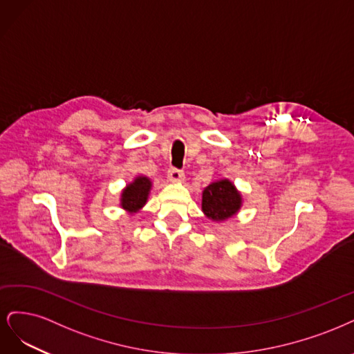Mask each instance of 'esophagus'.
<instances>
[{
  "label": "esophagus",
  "mask_w": 354,
  "mask_h": 354,
  "mask_svg": "<svg viewBox=\"0 0 354 354\" xmlns=\"http://www.w3.org/2000/svg\"><path fill=\"white\" fill-rule=\"evenodd\" d=\"M167 179L170 182H174V184H179V182H182V180L185 179V176H184V172H182V170H179V169H170L169 172H167Z\"/></svg>",
  "instance_id": "34e87169"
}]
</instances>
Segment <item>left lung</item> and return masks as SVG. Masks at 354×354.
<instances>
[{
	"mask_svg": "<svg viewBox=\"0 0 354 354\" xmlns=\"http://www.w3.org/2000/svg\"><path fill=\"white\" fill-rule=\"evenodd\" d=\"M243 194L230 179H218L203 189L201 210L213 222H225L241 210Z\"/></svg>",
	"mask_w": 354,
	"mask_h": 354,
	"instance_id": "obj_1",
	"label": "left lung"
}]
</instances>
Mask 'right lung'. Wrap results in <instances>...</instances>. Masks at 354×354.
Segmentation results:
<instances>
[{"instance_id": "1", "label": "right lung", "mask_w": 354, "mask_h": 354, "mask_svg": "<svg viewBox=\"0 0 354 354\" xmlns=\"http://www.w3.org/2000/svg\"><path fill=\"white\" fill-rule=\"evenodd\" d=\"M153 182L148 176L138 175L120 192V207L128 214L138 213L148 201Z\"/></svg>"}]
</instances>
